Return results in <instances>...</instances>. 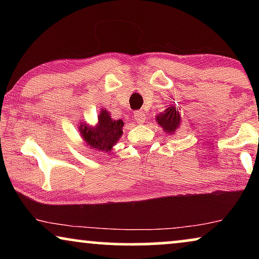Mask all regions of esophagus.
<instances>
[{
  "instance_id": "34e87169",
  "label": "esophagus",
  "mask_w": 259,
  "mask_h": 259,
  "mask_svg": "<svg viewBox=\"0 0 259 259\" xmlns=\"http://www.w3.org/2000/svg\"><path fill=\"white\" fill-rule=\"evenodd\" d=\"M134 119L138 123H143L146 120V114L144 111H136L134 112Z\"/></svg>"
}]
</instances>
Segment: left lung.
I'll return each mask as SVG.
<instances>
[{"instance_id": "1", "label": "left lung", "mask_w": 259, "mask_h": 259, "mask_svg": "<svg viewBox=\"0 0 259 259\" xmlns=\"http://www.w3.org/2000/svg\"><path fill=\"white\" fill-rule=\"evenodd\" d=\"M157 120L159 125L161 126V128L165 131L166 133L168 134H175L176 131L179 128L180 126V114L178 112V107H173V106H169L168 108H166L162 113H159L157 115Z\"/></svg>"}]
</instances>
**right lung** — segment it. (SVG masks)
I'll list each match as a JSON object with an SVG mask.
<instances>
[{"instance_id": "right-lung-1", "label": "right lung", "mask_w": 259, "mask_h": 259, "mask_svg": "<svg viewBox=\"0 0 259 259\" xmlns=\"http://www.w3.org/2000/svg\"><path fill=\"white\" fill-rule=\"evenodd\" d=\"M123 125L125 122L122 120H113L107 109L102 108L98 115L97 126L91 127L86 123H81L79 131L91 148L100 152H109L122 136Z\"/></svg>"}]
</instances>
